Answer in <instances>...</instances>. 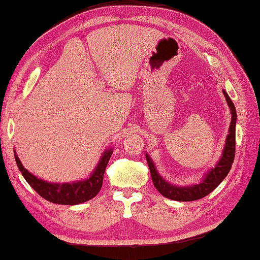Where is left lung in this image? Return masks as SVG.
I'll return each mask as SVG.
<instances>
[{
	"mask_svg": "<svg viewBox=\"0 0 260 260\" xmlns=\"http://www.w3.org/2000/svg\"><path fill=\"white\" fill-rule=\"evenodd\" d=\"M225 97V101L228 103L231 113V123L229 127V132L225 140V145L222 151V155L220 157L215 167L212 168L204 175L203 180L199 184H193L190 186H176L169 183L165 181L161 175L158 174L157 170L154 165V162L150 155L146 154V161L148 168L151 171V176L154 186L156 190L161 193L165 198L171 199L175 201H194L202 199L209 193H211L215 187H217L221 182L224 180L225 176L228 175L231 169V165L235 159V152H236V121H237V112L236 107L231 101L228 93L222 90Z\"/></svg>",
	"mask_w": 260,
	"mask_h": 260,
	"instance_id": "8db88e82",
	"label": "left lung"
}]
</instances>
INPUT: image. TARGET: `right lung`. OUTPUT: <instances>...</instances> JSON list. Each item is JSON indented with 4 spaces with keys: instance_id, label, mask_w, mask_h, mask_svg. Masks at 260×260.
<instances>
[{
    "instance_id": "right-lung-1",
    "label": "right lung",
    "mask_w": 260,
    "mask_h": 260,
    "mask_svg": "<svg viewBox=\"0 0 260 260\" xmlns=\"http://www.w3.org/2000/svg\"><path fill=\"white\" fill-rule=\"evenodd\" d=\"M113 154V148L106 150L99 159L96 169L92 171L90 176L87 179L73 183H50V182L38 179L36 175L30 173L23 165L14 151V157L20 172L25 181L31 185L39 196L56 204H66V206H75V204L84 203L90 199L95 198L101 191L104 180L105 170L108 164L110 156Z\"/></svg>"
}]
</instances>
